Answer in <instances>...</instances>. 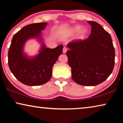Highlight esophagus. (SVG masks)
I'll list each match as a JSON object with an SVG mask.
<instances>
[{
	"instance_id": "esophagus-1",
	"label": "esophagus",
	"mask_w": 123,
	"mask_h": 123,
	"mask_svg": "<svg viewBox=\"0 0 123 123\" xmlns=\"http://www.w3.org/2000/svg\"><path fill=\"white\" fill-rule=\"evenodd\" d=\"M67 51V48L66 47H63V53H66Z\"/></svg>"
}]
</instances>
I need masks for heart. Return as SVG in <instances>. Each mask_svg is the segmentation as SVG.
Wrapping results in <instances>:
<instances>
[{
    "label": "heart",
    "instance_id": "heart-1",
    "mask_svg": "<svg viewBox=\"0 0 123 123\" xmlns=\"http://www.w3.org/2000/svg\"><path fill=\"white\" fill-rule=\"evenodd\" d=\"M82 28V26L80 25H76L70 28L68 31V35L69 36H73L78 33V38L80 39H84L88 34V29L86 28Z\"/></svg>",
    "mask_w": 123,
    "mask_h": 123
}]
</instances>
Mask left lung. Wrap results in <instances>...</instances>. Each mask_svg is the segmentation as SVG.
I'll use <instances>...</instances> for the list:
<instances>
[{"label":"left lung","instance_id":"obj_1","mask_svg":"<svg viewBox=\"0 0 123 123\" xmlns=\"http://www.w3.org/2000/svg\"><path fill=\"white\" fill-rule=\"evenodd\" d=\"M91 34L87 39L68 43V62L73 80L83 86H95L106 80L114 66L115 51L111 37L100 25L88 21Z\"/></svg>","mask_w":123,"mask_h":123}]
</instances>
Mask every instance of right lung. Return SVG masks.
Segmentation results:
<instances>
[{"instance_id": "obj_1", "label": "right lung", "mask_w": 123, "mask_h": 123, "mask_svg": "<svg viewBox=\"0 0 123 123\" xmlns=\"http://www.w3.org/2000/svg\"><path fill=\"white\" fill-rule=\"evenodd\" d=\"M47 23L29 24L14 35L8 52V64L10 69L20 82L28 86H39L47 83L51 78L52 69L59 56L62 54L63 45L55 48L46 47L43 43L41 31ZM37 38L42 43L38 54L29 57L23 51L26 41Z\"/></svg>"}]
</instances>
